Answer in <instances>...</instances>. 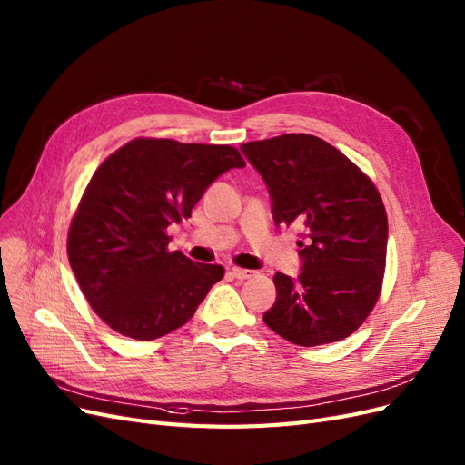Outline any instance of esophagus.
I'll use <instances>...</instances> for the list:
<instances>
[{
  "mask_svg": "<svg viewBox=\"0 0 465 465\" xmlns=\"http://www.w3.org/2000/svg\"><path fill=\"white\" fill-rule=\"evenodd\" d=\"M230 272H232V276L237 278V280H249V278H252L254 274H257L254 271H247V268H237V266H233Z\"/></svg>",
  "mask_w": 465,
  "mask_h": 465,
  "instance_id": "esophagus-1",
  "label": "esophagus"
}]
</instances>
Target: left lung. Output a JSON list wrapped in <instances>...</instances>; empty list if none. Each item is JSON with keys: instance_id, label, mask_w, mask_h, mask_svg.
<instances>
[{"instance_id": "left-lung-1", "label": "left lung", "mask_w": 465, "mask_h": 465, "mask_svg": "<svg viewBox=\"0 0 465 465\" xmlns=\"http://www.w3.org/2000/svg\"><path fill=\"white\" fill-rule=\"evenodd\" d=\"M272 201L276 226H295L302 272L274 274L262 319L295 346L348 338L377 303L388 242L381 194L351 160L303 133L242 144Z\"/></svg>"}]
</instances>
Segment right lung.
<instances>
[{
    "label": "right lung",
    "mask_w": 465,
    "mask_h": 465,
    "mask_svg": "<svg viewBox=\"0 0 465 465\" xmlns=\"http://www.w3.org/2000/svg\"><path fill=\"white\" fill-rule=\"evenodd\" d=\"M245 162L228 144L134 139L102 162L74 214L67 252L79 286L115 332L156 340L183 326L222 280L220 264L168 251V228Z\"/></svg>",
    "instance_id": "1"
}]
</instances>
